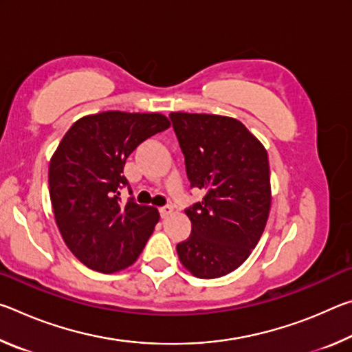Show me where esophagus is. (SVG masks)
<instances>
[{"mask_svg":"<svg viewBox=\"0 0 352 352\" xmlns=\"http://www.w3.org/2000/svg\"><path fill=\"white\" fill-rule=\"evenodd\" d=\"M172 212H174V208L169 206V205H166V206H162V208H160V216H162V219L169 217Z\"/></svg>","mask_w":352,"mask_h":352,"instance_id":"obj_1","label":"esophagus"}]
</instances>
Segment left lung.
I'll return each mask as SVG.
<instances>
[{
    "instance_id": "1",
    "label": "left lung",
    "mask_w": 352,
    "mask_h": 352,
    "mask_svg": "<svg viewBox=\"0 0 352 352\" xmlns=\"http://www.w3.org/2000/svg\"><path fill=\"white\" fill-rule=\"evenodd\" d=\"M190 188L205 190L184 212L192 228L177 245L182 264L201 279L242 265L269 219L272 190L264 146L241 121L205 113H170Z\"/></svg>"
}]
</instances>
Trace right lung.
<instances>
[{
	"label": "right lung",
	"instance_id": "right-lung-1",
	"mask_svg": "<svg viewBox=\"0 0 352 352\" xmlns=\"http://www.w3.org/2000/svg\"><path fill=\"white\" fill-rule=\"evenodd\" d=\"M169 126L160 113L102 111L76 121L52 155L50 195L56 223L71 253L88 269H126L153 233L157 208L138 205L133 197L121 204L119 190L129 186L122 175L129 155Z\"/></svg>",
	"mask_w": 352,
	"mask_h": 352
}]
</instances>
